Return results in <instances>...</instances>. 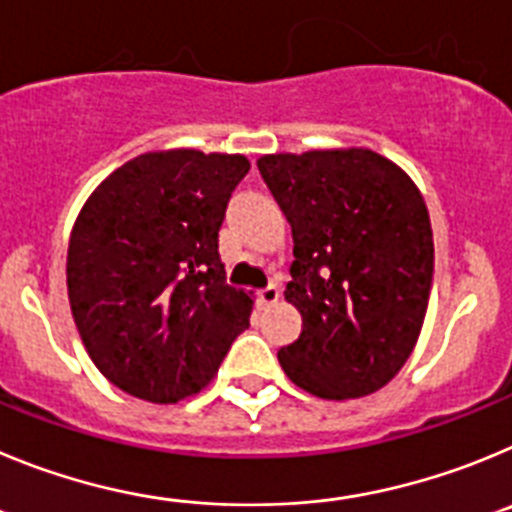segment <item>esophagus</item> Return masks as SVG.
<instances>
[{
	"label": "esophagus",
	"instance_id": "1",
	"mask_svg": "<svg viewBox=\"0 0 512 512\" xmlns=\"http://www.w3.org/2000/svg\"><path fill=\"white\" fill-rule=\"evenodd\" d=\"M278 298H280V288H278V285H267V288L257 290V303H260L262 308L275 306V303H278Z\"/></svg>",
	"mask_w": 512,
	"mask_h": 512
}]
</instances>
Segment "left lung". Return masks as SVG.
Here are the masks:
<instances>
[{"mask_svg": "<svg viewBox=\"0 0 512 512\" xmlns=\"http://www.w3.org/2000/svg\"><path fill=\"white\" fill-rule=\"evenodd\" d=\"M293 232L285 301L301 311L278 352L290 382L316 398H362L411 357L434 278L426 201L393 160L365 150H311L257 160Z\"/></svg>", "mask_w": 512, "mask_h": 512, "instance_id": "left-lung-1", "label": "left lung"}]
</instances>
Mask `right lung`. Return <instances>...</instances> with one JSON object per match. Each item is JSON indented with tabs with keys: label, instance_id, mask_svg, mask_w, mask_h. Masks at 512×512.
Wrapping results in <instances>:
<instances>
[{
	"label": "right lung",
	"instance_id": "right-lung-1",
	"mask_svg": "<svg viewBox=\"0 0 512 512\" xmlns=\"http://www.w3.org/2000/svg\"><path fill=\"white\" fill-rule=\"evenodd\" d=\"M245 155L163 150L132 158L91 193L68 242V301L112 385L178 403L214 380L250 326L252 296L227 285L219 229Z\"/></svg>",
	"mask_w": 512,
	"mask_h": 512
}]
</instances>
